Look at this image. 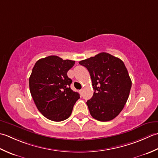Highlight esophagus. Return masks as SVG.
I'll return each mask as SVG.
<instances>
[{
    "instance_id": "1",
    "label": "esophagus",
    "mask_w": 158,
    "mask_h": 158,
    "mask_svg": "<svg viewBox=\"0 0 158 158\" xmlns=\"http://www.w3.org/2000/svg\"><path fill=\"white\" fill-rule=\"evenodd\" d=\"M82 91H83L82 89H80V94H81V95L82 94Z\"/></svg>"
}]
</instances>
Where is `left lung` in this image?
<instances>
[{
	"instance_id": "8db88e82",
	"label": "left lung",
	"mask_w": 158,
	"mask_h": 158,
	"mask_svg": "<svg viewBox=\"0 0 158 158\" xmlns=\"http://www.w3.org/2000/svg\"><path fill=\"white\" fill-rule=\"evenodd\" d=\"M88 69L93 88L86 102L90 114L99 121H108L118 115L130 95L131 80L124 63L106 52L80 61Z\"/></svg>"
}]
</instances>
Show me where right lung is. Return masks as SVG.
<instances>
[{
    "mask_svg": "<svg viewBox=\"0 0 158 158\" xmlns=\"http://www.w3.org/2000/svg\"><path fill=\"white\" fill-rule=\"evenodd\" d=\"M75 61L49 56L38 60L29 78L31 94L37 109L53 121L67 119L80 98L69 87L72 80L67 75Z\"/></svg>",
    "mask_w": 158,
    "mask_h": 158,
    "instance_id": "right-lung-1",
    "label": "right lung"
}]
</instances>
